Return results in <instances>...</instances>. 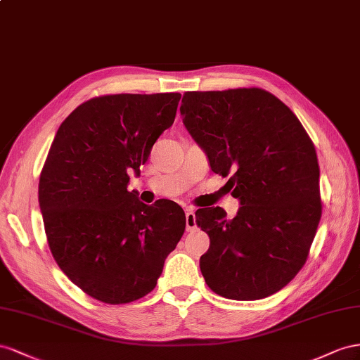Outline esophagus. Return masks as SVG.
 I'll list each match as a JSON object with an SVG mask.
<instances>
[{
  "mask_svg": "<svg viewBox=\"0 0 360 360\" xmlns=\"http://www.w3.org/2000/svg\"><path fill=\"white\" fill-rule=\"evenodd\" d=\"M186 226H187L188 232L196 229V215H194L193 208H187V211H186Z\"/></svg>",
  "mask_w": 360,
  "mask_h": 360,
  "instance_id": "1",
  "label": "esophagus"
}]
</instances>
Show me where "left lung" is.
<instances>
[{
	"instance_id": "obj_1",
	"label": "left lung",
	"mask_w": 360,
	"mask_h": 360,
	"mask_svg": "<svg viewBox=\"0 0 360 360\" xmlns=\"http://www.w3.org/2000/svg\"><path fill=\"white\" fill-rule=\"evenodd\" d=\"M181 116L211 170L240 200L232 220L220 207L196 211L210 249L200 271L231 300H259L300 271L321 219L320 167L300 120L262 89L186 91Z\"/></svg>"
}]
</instances>
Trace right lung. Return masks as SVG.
<instances>
[{"mask_svg": "<svg viewBox=\"0 0 360 360\" xmlns=\"http://www.w3.org/2000/svg\"><path fill=\"white\" fill-rule=\"evenodd\" d=\"M179 94L107 95L61 123L39 181L51 253L79 290L108 304L155 288L164 261L186 231L167 199L146 205L128 191L153 143L173 125Z\"/></svg>", "mask_w": 360, "mask_h": 360, "instance_id": "add662e5", "label": "right lung"}]
</instances>
